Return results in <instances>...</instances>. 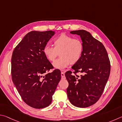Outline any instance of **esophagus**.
<instances>
[{
    "instance_id": "34e87169",
    "label": "esophagus",
    "mask_w": 122,
    "mask_h": 122,
    "mask_svg": "<svg viewBox=\"0 0 122 122\" xmlns=\"http://www.w3.org/2000/svg\"><path fill=\"white\" fill-rule=\"evenodd\" d=\"M61 79H65V73H64L63 72H61Z\"/></svg>"
}]
</instances>
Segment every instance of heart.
I'll use <instances>...</instances> for the list:
<instances>
[{
  "label": "heart",
  "mask_w": 122,
  "mask_h": 122,
  "mask_svg": "<svg viewBox=\"0 0 122 122\" xmlns=\"http://www.w3.org/2000/svg\"><path fill=\"white\" fill-rule=\"evenodd\" d=\"M84 51V44L80 40L61 34L53 41V47L46 46L43 53L51 62L55 61L59 53L60 57L53 64V66L63 70L70 64L74 65L80 61Z\"/></svg>",
  "instance_id": "obj_1"
}]
</instances>
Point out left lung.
<instances>
[{
	"instance_id": "left-lung-1",
	"label": "left lung",
	"mask_w": 122,
	"mask_h": 122,
	"mask_svg": "<svg viewBox=\"0 0 122 122\" xmlns=\"http://www.w3.org/2000/svg\"><path fill=\"white\" fill-rule=\"evenodd\" d=\"M79 35L84 44L82 57L65 73L69 82L67 94L73 106L86 108L95 103L101 97L110 72V63L103 44L85 30L70 31ZM80 72V77L76 73Z\"/></svg>"
}]
</instances>
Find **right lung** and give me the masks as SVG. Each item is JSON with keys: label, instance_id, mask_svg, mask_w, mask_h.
Masks as SVG:
<instances>
[{"label": "right lung", "instance_id": "obj_1", "mask_svg": "<svg viewBox=\"0 0 122 122\" xmlns=\"http://www.w3.org/2000/svg\"><path fill=\"white\" fill-rule=\"evenodd\" d=\"M54 34L52 30L29 32L12 53V81L23 101L32 108L42 109L50 105L61 79L59 70L48 73L53 67L43 53L44 46Z\"/></svg>", "mask_w": 122, "mask_h": 122}]
</instances>
